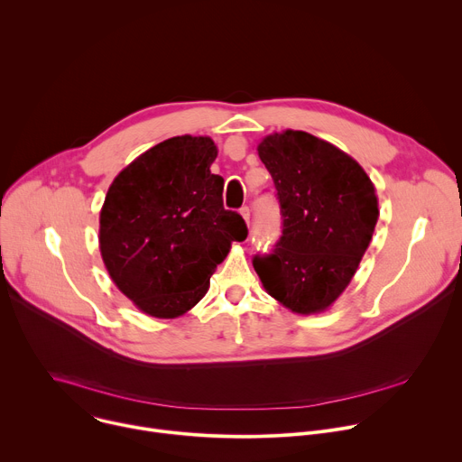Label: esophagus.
Instances as JSON below:
<instances>
[{"label": "esophagus", "instance_id": "obj_1", "mask_svg": "<svg viewBox=\"0 0 462 462\" xmlns=\"http://www.w3.org/2000/svg\"><path fill=\"white\" fill-rule=\"evenodd\" d=\"M239 214H241V217L246 221V225H250V208H248V207H243V208L239 210Z\"/></svg>", "mask_w": 462, "mask_h": 462}]
</instances>
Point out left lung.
<instances>
[{
  "label": "left lung",
  "mask_w": 462,
  "mask_h": 462,
  "mask_svg": "<svg viewBox=\"0 0 462 462\" xmlns=\"http://www.w3.org/2000/svg\"><path fill=\"white\" fill-rule=\"evenodd\" d=\"M274 179L283 234L271 255L254 257L265 291L296 314H318L347 289L380 210L365 170L335 144L285 129L257 144Z\"/></svg>",
  "instance_id": "left-lung-1"
}]
</instances>
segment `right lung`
Here are the masks:
<instances>
[{
  "mask_svg": "<svg viewBox=\"0 0 462 462\" xmlns=\"http://www.w3.org/2000/svg\"><path fill=\"white\" fill-rule=\"evenodd\" d=\"M210 137H171L129 162L100 210L98 246L118 291L153 318H177L203 300L210 276L245 241L243 217L223 207L210 171Z\"/></svg>",
  "mask_w": 462,
  "mask_h": 462,
  "instance_id": "add662e5",
  "label": "right lung"
}]
</instances>
